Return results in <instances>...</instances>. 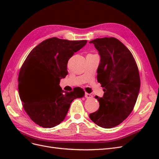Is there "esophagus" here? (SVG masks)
I'll return each instance as SVG.
<instances>
[{
    "instance_id": "esophagus-1",
    "label": "esophagus",
    "mask_w": 159,
    "mask_h": 159,
    "mask_svg": "<svg viewBox=\"0 0 159 159\" xmlns=\"http://www.w3.org/2000/svg\"><path fill=\"white\" fill-rule=\"evenodd\" d=\"M85 97L86 98L89 99V98H92L93 96H92V95H91V94H89V93H86L85 94Z\"/></svg>"
}]
</instances>
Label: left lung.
<instances>
[{
  "instance_id": "obj_1",
  "label": "left lung",
  "mask_w": 159,
  "mask_h": 159,
  "mask_svg": "<svg viewBox=\"0 0 159 159\" xmlns=\"http://www.w3.org/2000/svg\"><path fill=\"white\" fill-rule=\"evenodd\" d=\"M89 43L100 56L97 76L104 88L102 98L95 97L99 107L89 118L101 127L112 128L122 123L135 105L141 85L138 68L131 52L117 38H97Z\"/></svg>"
}]
</instances>
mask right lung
<instances>
[{
  "label": "right lung",
  "instance_id": "add662e5",
  "mask_svg": "<svg viewBox=\"0 0 159 159\" xmlns=\"http://www.w3.org/2000/svg\"><path fill=\"white\" fill-rule=\"evenodd\" d=\"M86 43L87 40L51 38L36 46L27 56L19 72L18 92L24 109L38 125L52 128L59 125L64 120L72 101L84 95L81 88L68 92L59 84L68 74L69 59ZM34 76L46 81V90L32 93L28 90V81Z\"/></svg>",
  "mask_w": 159,
  "mask_h": 159
}]
</instances>
